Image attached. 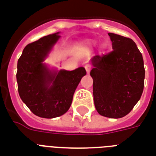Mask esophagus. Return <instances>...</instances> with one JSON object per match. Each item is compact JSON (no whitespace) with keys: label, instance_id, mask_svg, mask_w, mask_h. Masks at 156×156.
Segmentation results:
<instances>
[{"label":"esophagus","instance_id":"34e87169","mask_svg":"<svg viewBox=\"0 0 156 156\" xmlns=\"http://www.w3.org/2000/svg\"><path fill=\"white\" fill-rule=\"evenodd\" d=\"M85 70H86V72H87V73H90V71L92 66H91V65H90V64H87V65L85 66Z\"/></svg>","mask_w":156,"mask_h":156}]
</instances>
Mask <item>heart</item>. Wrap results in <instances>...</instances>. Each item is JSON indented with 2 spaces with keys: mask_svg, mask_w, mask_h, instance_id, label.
Returning a JSON list of instances; mask_svg holds the SVG:
<instances>
[{
  "mask_svg": "<svg viewBox=\"0 0 156 156\" xmlns=\"http://www.w3.org/2000/svg\"><path fill=\"white\" fill-rule=\"evenodd\" d=\"M89 44H94V43L93 42H89Z\"/></svg>",
  "mask_w": 156,
  "mask_h": 156,
  "instance_id": "1",
  "label": "heart"
}]
</instances>
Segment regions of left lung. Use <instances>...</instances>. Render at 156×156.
<instances>
[{
  "label": "left lung",
  "instance_id": "left-lung-1",
  "mask_svg": "<svg viewBox=\"0 0 156 156\" xmlns=\"http://www.w3.org/2000/svg\"><path fill=\"white\" fill-rule=\"evenodd\" d=\"M108 35L113 51L91 58L94 101L100 115L120 118L132 111L142 94L144 62L132 39L113 33Z\"/></svg>",
  "mask_w": 156,
  "mask_h": 156
}]
</instances>
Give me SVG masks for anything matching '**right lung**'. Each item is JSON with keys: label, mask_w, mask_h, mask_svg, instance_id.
<instances>
[{"label": "right lung", "mask_w": 156, "mask_h": 156, "mask_svg": "<svg viewBox=\"0 0 156 156\" xmlns=\"http://www.w3.org/2000/svg\"><path fill=\"white\" fill-rule=\"evenodd\" d=\"M59 32L28 44L17 63L16 79L22 101L36 116L53 118L71 107L73 94L86 75L84 67L51 71L43 62L61 36Z\"/></svg>", "instance_id": "right-lung-1"}]
</instances>
